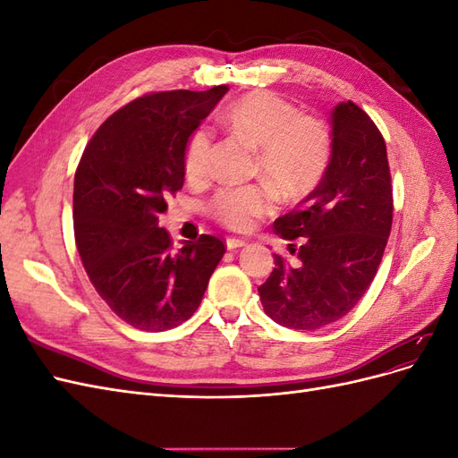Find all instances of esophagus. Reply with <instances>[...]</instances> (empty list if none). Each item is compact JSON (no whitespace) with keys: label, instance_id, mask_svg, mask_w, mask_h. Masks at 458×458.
Here are the masks:
<instances>
[{"label":"esophagus","instance_id":"34e87169","mask_svg":"<svg viewBox=\"0 0 458 458\" xmlns=\"http://www.w3.org/2000/svg\"><path fill=\"white\" fill-rule=\"evenodd\" d=\"M242 246H246L244 239H237V237H229L227 239V248H229V250H237V248H242Z\"/></svg>","mask_w":458,"mask_h":458}]
</instances>
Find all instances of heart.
<instances>
[{
  "label": "heart",
  "instance_id": "heart-1",
  "mask_svg": "<svg viewBox=\"0 0 458 458\" xmlns=\"http://www.w3.org/2000/svg\"><path fill=\"white\" fill-rule=\"evenodd\" d=\"M221 123L258 147L254 172L275 185L286 200L310 195L318 185L330 160L332 137L327 123L313 114H301L294 103L271 91H256L229 105ZM210 137L204 130L192 131L183 152V170L199 179L208 170ZM275 202L266 185L221 189L212 199V214L229 229H250Z\"/></svg>",
  "mask_w": 458,
  "mask_h": 458
}]
</instances>
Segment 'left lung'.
<instances>
[{"instance_id": "1", "label": "left lung", "mask_w": 458, "mask_h": 458, "mask_svg": "<svg viewBox=\"0 0 458 458\" xmlns=\"http://www.w3.org/2000/svg\"><path fill=\"white\" fill-rule=\"evenodd\" d=\"M330 122L332 155L321 183L273 224L293 242L296 261L275 254V269L258 288L273 321L296 330L336 323L355 308L392 231V175L380 130L352 101L336 105Z\"/></svg>"}]
</instances>
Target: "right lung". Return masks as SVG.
<instances>
[{"instance_id": "obj_1", "label": "right lung", "mask_w": 458, "mask_h": 458, "mask_svg": "<svg viewBox=\"0 0 458 458\" xmlns=\"http://www.w3.org/2000/svg\"><path fill=\"white\" fill-rule=\"evenodd\" d=\"M227 86L145 93L93 133L74 175V237L91 284L122 321L168 330L197 311L225 254L214 234L175 250L158 227L185 182L183 152Z\"/></svg>"}]
</instances>
